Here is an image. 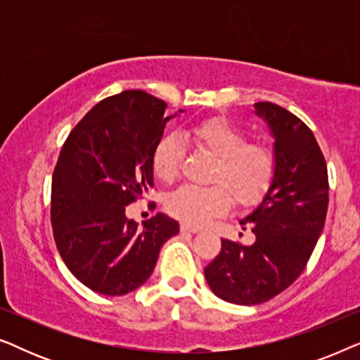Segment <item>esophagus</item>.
Masks as SVG:
<instances>
[{"instance_id":"obj_1","label":"esophagus","mask_w":360,"mask_h":360,"mask_svg":"<svg viewBox=\"0 0 360 360\" xmlns=\"http://www.w3.org/2000/svg\"><path fill=\"white\" fill-rule=\"evenodd\" d=\"M180 231H181V233H200V228H198V226H191V224H188V223H181L180 224Z\"/></svg>"}]
</instances>
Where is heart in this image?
Returning <instances> with one entry per match:
<instances>
[{"label": "heart", "instance_id": "b5f03b06", "mask_svg": "<svg viewBox=\"0 0 360 360\" xmlns=\"http://www.w3.org/2000/svg\"><path fill=\"white\" fill-rule=\"evenodd\" d=\"M185 137L216 157L210 181L214 185H184L167 200V210L188 224H203L229 210L231 196L238 205H252L272 184L275 160L272 152L257 142H248L239 127L224 120H205L190 126ZM184 162L179 137L167 136L152 155L155 175L175 180Z\"/></svg>", "mask_w": 360, "mask_h": 360}]
</instances>
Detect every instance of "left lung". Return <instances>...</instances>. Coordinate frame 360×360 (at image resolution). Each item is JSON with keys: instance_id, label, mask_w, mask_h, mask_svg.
<instances>
[{"instance_id": "left-lung-1", "label": "left lung", "mask_w": 360, "mask_h": 360, "mask_svg": "<svg viewBox=\"0 0 360 360\" xmlns=\"http://www.w3.org/2000/svg\"><path fill=\"white\" fill-rule=\"evenodd\" d=\"M254 108L275 141L272 184L239 221L255 240L221 239V252L205 269L216 297L234 304L269 302L288 288L307 267L328 213V167L311 129L270 101Z\"/></svg>"}]
</instances>
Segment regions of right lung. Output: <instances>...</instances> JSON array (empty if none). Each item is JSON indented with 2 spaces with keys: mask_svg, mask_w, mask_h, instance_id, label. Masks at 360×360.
I'll use <instances>...</instances> for the list:
<instances>
[{
  "mask_svg": "<svg viewBox=\"0 0 360 360\" xmlns=\"http://www.w3.org/2000/svg\"><path fill=\"white\" fill-rule=\"evenodd\" d=\"M167 103L141 90L105 98L73 127L52 176L51 221L58 254L93 292L121 297L154 272L179 223L164 213L137 229L126 206L154 186L152 155ZM184 112V110H179Z\"/></svg>",
  "mask_w": 360,
  "mask_h": 360,
  "instance_id": "right-lung-1",
  "label": "right lung"
}]
</instances>
